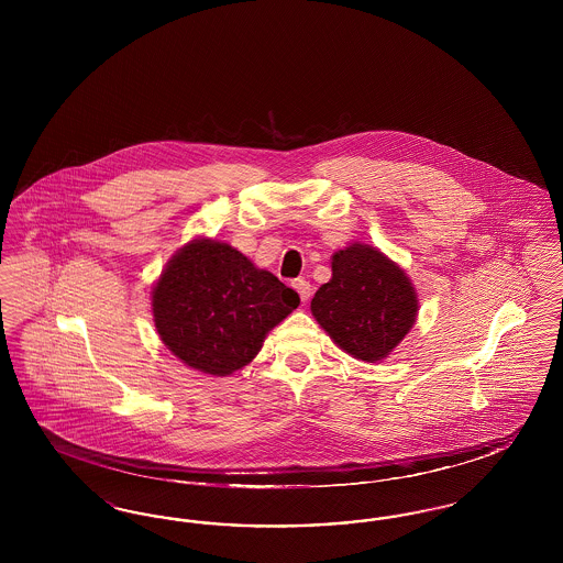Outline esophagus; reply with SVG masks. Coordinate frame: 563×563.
<instances>
[{
  "instance_id": "esophagus-1",
  "label": "esophagus",
  "mask_w": 563,
  "mask_h": 563,
  "mask_svg": "<svg viewBox=\"0 0 563 563\" xmlns=\"http://www.w3.org/2000/svg\"><path fill=\"white\" fill-rule=\"evenodd\" d=\"M294 289L299 294V299L301 301H308L310 299V283L306 280V278H295L294 280Z\"/></svg>"
}]
</instances>
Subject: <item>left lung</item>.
Returning <instances> with one entry per match:
<instances>
[{"label":"left lung","mask_w":563,"mask_h":563,"mask_svg":"<svg viewBox=\"0 0 563 563\" xmlns=\"http://www.w3.org/2000/svg\"><path fill=\"white\" fill-rule=\"evenodd\" d=\"M331 269V280L312 297L314 319L354 358H384L416 322L418 299L409 278L367 244L335 253Z\"/></svg>","instance_id":"obj_1"}]
</instances>
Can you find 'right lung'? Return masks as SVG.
I'll return each mask as SVG.
<instances>
[{"label":"right lung","instance_id":"add662e5","mask_svg":"<svg viewBox=\"0 0 563 563\" xmlns=\"http://www.w3.org/2000/svg\"><path fill=\"white\" fill-rule=\"evenodd\" d=\"M162 342L186 365L230 375L262 350L299 295L225 242L191 241L162 272L152 294Z\"/></svg>","mask_w":563,"mask_h":563}]
</instances>
